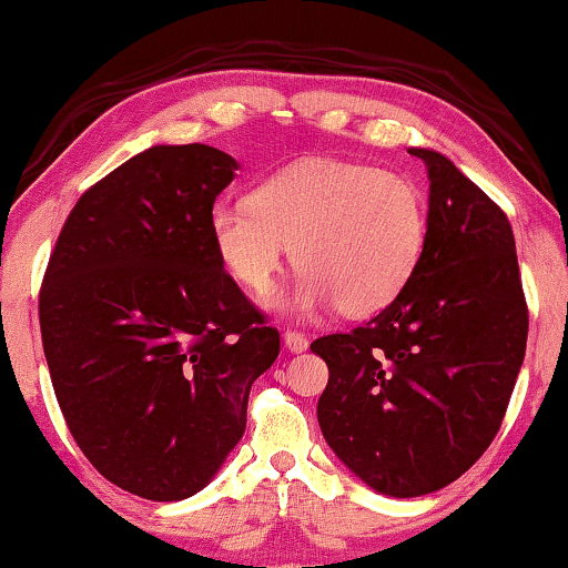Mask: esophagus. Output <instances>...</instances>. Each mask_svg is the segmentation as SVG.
Instances as JSON below:
<instances>
[{"instance_id": "esophagus-1", "label": "esophagus", "mask_w": 568, "mask_h": 568, "mask_svg": "<svg viewBox=\"0 0 568 568\" xmlns=\"http://www.w3.org/2000/svg\"><path fill=\"white\" fill-rule=\"evenodd\" d=\"M283 344H285V349H288V352L302 354V352H306V346H310V338H306L304 333H298V331H285L283 333Z\"/></svg>"}]
</instances>
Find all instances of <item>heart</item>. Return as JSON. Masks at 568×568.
I'll use <instances>...</instances> for the list:
<instances>
[{
    "mask_svg": "<svg viewBox=\"0 0 568 568\" xmlns=\"http://www.w3.org/2000/svg\"><path fill=\"white\" fill-rule=\"evenodd\" d=\"M211 241L245 291L266 296L291 258V310L349 317L399 296L426 248V195L409 176L349 161H302L266 176L251 201H216Z\"/></svg>",
    "mask_w": 568,
    "mask_h": 568,
    "instance_id": "heart-1",
    "label": "heart"
}]
</instances>
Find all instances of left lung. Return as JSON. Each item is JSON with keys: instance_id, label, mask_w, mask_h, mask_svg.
Returning <instances> with one entry per match:
<instances>
[{"instance_id": "left-lung-1", "label": "left lung", "mask_w": 568, "mask_h": 568, "mask_svg": "<svg viewBox=\"0 0 568 568\" xmlns=\"http://www.w3.org/2000/svg\"><path fill=\"white\" fill-rule=\"evenodd\" d=\"M428 169L426 248L399 296L352 333L312 344L327 386L317 420L367 487L420 497L489 447L526 352L529 312L508 216L447 155Z\"/></svg>"}]
</instances>
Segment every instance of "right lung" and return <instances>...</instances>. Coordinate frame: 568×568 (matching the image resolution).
I'll return each instance as SVG.
<instances>
[{
	"label": "right lung",
	"instance_id": "1",
	"mask_svg": "<svg viewBox=\"0 0 568 568\" xmlns=\"http://www.w3.org/2000/svg\"><path fill=\"white\" fill-rule=\"evenodd\" d=\"M237 161L155 145L79 197L39 293L68 432L115 487L184 500L245 432L251 384L280 333L224 272L209 232Z\"/></svg>",
	"mask_w": 568,
	"mask_h": 568
}]
</instances>
